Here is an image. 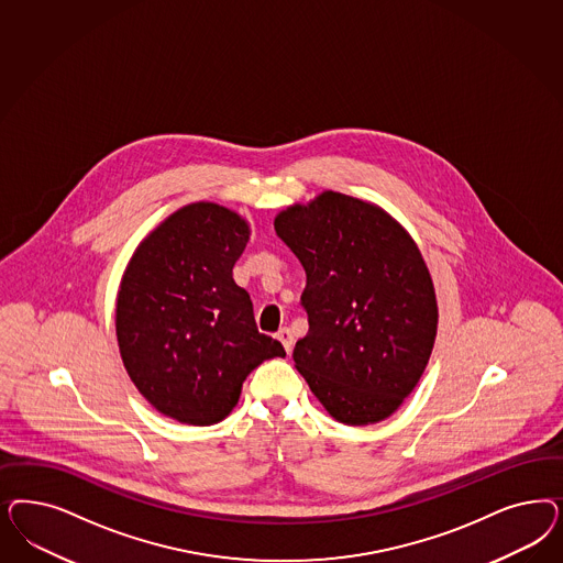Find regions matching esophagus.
Instances as JSON below:
<instances>
[{
	"mask_svg": "<svg viewBox=\"0 0 563 563\" xmlns=\"http://www.w3.org/2000/svg\"><path fill=\"white\" fill-rule=\"evenodd\" d=\"M277 340H279L282 345H284V350L290 354L291 345H294V338H291V331L288 327H284V329H279V331H277Z\"/></svg>",
	"mask_w": 563,
	"mask_h": 563,
	"instance_id": "esophagus-1",
	"label": "esophagus"
}]
</instances>
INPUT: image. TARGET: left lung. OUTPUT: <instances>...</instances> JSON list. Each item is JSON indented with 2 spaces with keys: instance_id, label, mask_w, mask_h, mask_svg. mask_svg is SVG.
<instances>
[{
  "instance_id": "obj_1",
  "label": "left lung",
  "mask_w": 563,
  "mask_h": 563,
  "mask_svg": "<svg viewBox=\"0 0 563 563\" xmlns=\"http://www.w3.org/2000/svg\"><path fill=\"white\" fill-rule=\"evenodd\" d=\"M307 272L309 333L294 363L335 420L394 415L417 387L437 335L433 282L415 240L383 209L327 190L275 218Z\"/></svg>"
}]
</instances>
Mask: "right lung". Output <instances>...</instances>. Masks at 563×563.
Masks as SVG:
<instances>
[{"mask_svg":"<svg viewBox=\"0 0 563 563\" xmlns=\"http://www.w3.org/2000/svg\"><path fill=\"white\" fill-rule=\"evenodd\" d=\"M249 225L216 202H192L153 230L128 263L115 331L128 375L165 417L209 427L228 417L242 383L284 345L254 323L232 269Z\"/></svg>","mask_w":563,"mask_h":563,"instance_id":"obj_1","label":"right lung"}]
</instances>
